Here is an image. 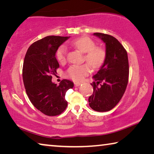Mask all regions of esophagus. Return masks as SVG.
<instances>
[{"mask_svg": "<svg viewBox=\"0 0 154 154\" xmlns=\"http://www.w3.org/2000/svg\"><path fill=\"white\" fill-rule=\"evenodd\" d=\"M74 84H75V87H78V86H79V85H81V83H80L75 82V83H74Z\"/></svg>", "mask_w": 154, "mask_h": 154, "instance_id": "34e87169", "label": "esophagus"}]
</instances>
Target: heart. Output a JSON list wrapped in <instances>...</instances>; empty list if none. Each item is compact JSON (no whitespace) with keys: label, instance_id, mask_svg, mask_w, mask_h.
Segmentation results:
<instances>
[{"label":"heart","instance_id":"1","mask_svg":"<svg viewBox=\"0 0 154 154\" xmlns=\"http://www.w3.org/2000/svg\"><path fill=\"white\" fill-rule=\"evenodd\" d=\"M70 44L75 48L85 54V60L93 69H98L103 64L106 58L105 49L96 47V43L89 37H80L72 40ZM66 48L61 45L57 49L56 56L58 61L63 63L66 60ZM90 68L86 64L71 65L67 69L66 73L70 78L76 82H81L89 74Z\"/></svg>","mask_w":154,"mask_h":154}]
</instances>
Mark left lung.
Returning a JSON list of instances; mask_svg holds the SVG:
<instances>
[{
	"label": "left lung",
	"mask_w": 154,
	"mask_h": 154,
	"mask_svg": "<svg viewBox=\"0 0 154 154\" xmlns=\"http://www.w3.org/2000/svg\"><path fill=\"white\" fill-rule=\"evenodd\" d=\"M106 47V58L103 64L93 76L91 85L94 92L88 98L93 110L105 112L116 106L126 89L129 76L128 54L123 45L113 36L96 32Z\"/></svg>",
	"instance_id": "left-lung-1"
}]
</instances>
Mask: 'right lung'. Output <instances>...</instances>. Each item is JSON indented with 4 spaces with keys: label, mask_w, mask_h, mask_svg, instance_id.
<instances>
[{
    "label": "right lung",
    "mask_w": 154,
    "mask_h": 154,
    "mask_svg": "<svg viewBox=\"0 0 154 154\" xmlns=\"http://www.w3.org/2000/svg\"><path fill=\"white\" fill-rule=\"evenodd\" d=\"M70 36H48L31 45L26 54L22 76L27 95L32 105L48 116L61 114L67 106L65 94L72 88L71 81L63 79L58 85L51 82L59 63L57 49Z\"/></svg>",
    "instance_id": "add662e5"
}]
</instances>
